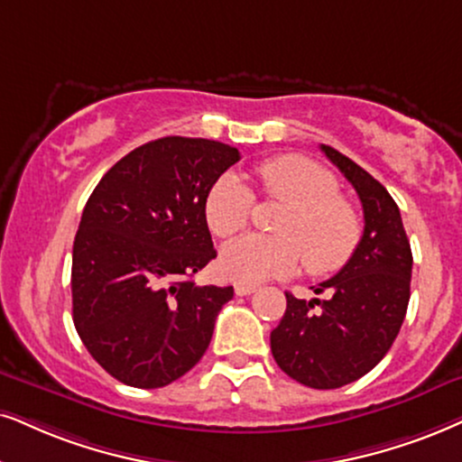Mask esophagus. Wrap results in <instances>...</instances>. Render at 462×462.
I'll list each match as a JSON object with an SVG mask.
<instances>
[{"label": "esophagus", "instance_id": "obj_1", "mask_svg": "<svg viewBox=\"0 0 462 462\" xmlns=\"http://www.w3.org/2000/svg\"><path fill=\"white\" fill-rule=\"evenodd\" d=\"M255 290H258V285H255V283H247V282H238V283H235L236 296H249V294H254Z\"/></svg>", "mask_w": 462, "mask_h": 462}]
</instances>
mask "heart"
<instances>
[{"label": "heart", "mask_w": 462, "mask_h": 462, "mask_svg": "<svg viewBox=\"0 0 462 462\" xmlns=\"http://www.w3.org/2000/svg\"><path fill=\"white\" fill-rule=\"evenodd\" d=\"M262 191L288 208L274 224L279 235H247L221 251L219 268L238 282H264L296 273L305 264L315 274L332 273L352 258L362 236L356 208L338 196L326 168L300 155H279L255 168ZM254 194L235 172L215 180L204 200L213 235L230 238L249 224Z\"/></svg>", "instance_id": "b5f03b06"}]
</instances>
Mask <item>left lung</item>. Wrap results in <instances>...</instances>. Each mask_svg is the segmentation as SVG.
Here are the masks:
<instances>
[{
	"instance_id": "1",
	"label": "left lung",
	"mask_w": 462,
	"mask_h": 462,
	"mask_svg": "<svg viewBox=\"0 0 462 462\" xmlns=\"http://www.w3.org/2000/svg\"><path fill=\"white\" fill-rule=\"evenodd\" d=\"M322 151L354 185L365 230L347 264L311 288L324 300L285 291L288 307L271 332V352L302 386L332 390L366 375L393 347L410 305L413 258L388 189L337 149L322 144Z\"/></svg>"
}]
</instances>
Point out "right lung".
<instances>
[{"instance_id": "add662e5", "label": "right lung", "mask_w": 462, "mask_h": 462, "mask_svg": "<svg viewBox=\"0 0 462 462\" xmlns=\"http://www.w3.org/2000/svg\"><path fill=\"white\" fill-rule=\"evenodd\" d=\"M238 149L166 136L121 157L85 204L72 249V318L93 360L121 383L162 388L207 352L235 288L196 285L217 251L208 189Z\"/></svg>"}]
</instances>
